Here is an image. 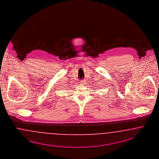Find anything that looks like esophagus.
Here are the masks:
<instances>
[{
  "mask_svg": "<svg viewBox=\"0 0 159 159\" xmlns=\"http://www.w3.org/2000/svg\"><path fill=\"white\" fill-rule=\"evenodd\" d=\"M85 81L84 80H81L80 81V85H82V86H83V85H84L85 84Z\"/></svg>",
  "mask_w": 159,
  "mask_h": 159,
  "instance_id": "1",
  "label": "esophagus"
}]
</instances>
